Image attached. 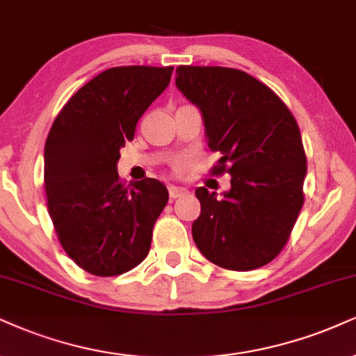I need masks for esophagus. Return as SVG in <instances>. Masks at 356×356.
Returning a JSON list of instances; mask_svg holds the SVG:
<instances>
[{"label": "esophagus", "instance_id": "1", "mask_svg": "<svg viewBox=\"0 0 356 356\" xmlns=\"http://www.w3.org/2000/svg\"><path fill=\"white\" fill-rule=\"evenodd\" d=\"M185 193H186V190H185V188H181V186H173V185L168 186V195H170L171 200L179 198V196H183Z\"/></svg>", "mask_w": 356, "mask_h": 356}]
</instances>
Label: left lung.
I'll return each instance as SVG.
<instances>
[{"mask_svg":"<svg viewBox=\"0 0 356 356\" xmlns=\"http://www.w3.org/2000/svg\"><path fill=\"white\" fill-rule=\"evenodd\" d=\"M177 87L203 113L209 150L221 153L211 175H231L222 198L204 186L195 191L201 214L193 239L222 269L269 264L287 244L305 200L297 120L274 90L239 69L179 65Z\"/></svg>","mask_w":356,"mask_h":356,"instance_id":"obj_1","label":"left lung"}]
</instances>
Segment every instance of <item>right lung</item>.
Instances as JSON below:
<instances>
[{
	"label": "right lung",
	"instance_id": "1",
	"mask_svg": "<svg viewBox=\"0 0 356 356\" xmlns=\"http://www.w3.org/2000/svg\"><path fill=\"white\" fill-rule=\"evenodd\" d=\"M173 67L122 65L100 72L57 113L44 147V190L57 239L99 277L120 275L147 257L168 190L155 178L125 186L120 148L170 84Z\"/></svg>",
	"mask_w": 356,
	"mask_h": 356
}]
</instances>
